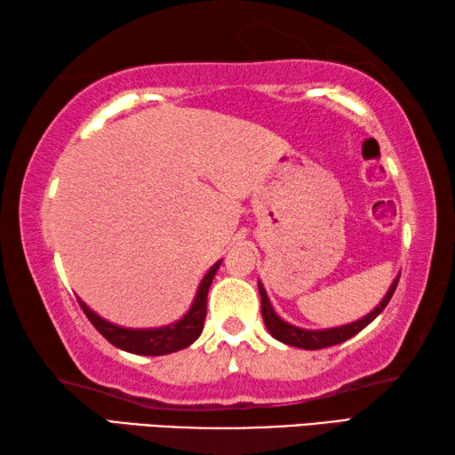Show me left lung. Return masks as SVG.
I'll return each instance as SVG.
<instances>
[{
	"label": "left lung",
	"mask_w": 455,
	"mask_h": 455,
	"mask_svg": "<svg viewBox=\"0 0 455 455\" xmlns=\"http://www.w3.org/2000/svg\"><path fill=\"white\" fill-rule=\"evenodd\" d=\"M397 280H400V277H395L394 283L389 285V290L384 296V299L379 301V306L373 309V312H370L368 315H363L362 320H357V322L339 325V328H328V330H304V328H296V325L283 322L282 317L274 312L272 304H269L266 288L261 285V282H258L259 298H261V317H264V323H266L267 331L272 333L275 339H280L282 344L301 347V349L330 347V346L341 344V341H346L349 338H354L355 333H360L365 328V325H370L373 320H376V317L381 312H384V307L389 304V299H392L394 291L397 288Z\"/></svg>",
	"instance_id": "left-lung-1"
}]
</instances>
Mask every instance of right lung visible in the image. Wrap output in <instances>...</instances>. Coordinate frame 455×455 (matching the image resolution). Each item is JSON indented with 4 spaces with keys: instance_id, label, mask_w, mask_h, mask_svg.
<instances>
[{
    "instance_id": "right-lung-1",
    "label": "right lung",
    "mask_w": 455,
    "mask_h": 455,
    "mask_svg": "<svg viewBox=\"0 0 455 455\" xmlns=\"http://www.w3.org/2000/svg\"><path fill=\"white\" fill-rule=\"evenodd\" d=\"M220 266H221V259L215 261L210 272L204 275L189 312L183 315L180 322H175L172 325H164V328H154V330L122 328V325L111 323L108 320H103V317H100L95 312H92L82 299L77 301L79 306H82L84 314L87 315V320L93 323V328L98 330L111 346L124 349V352L138 354V355L173 354L194 344V341L199 338V333H202L205 312H207V291H210L213 275L220 269Z\"/></svg>"
}]
</instances>
